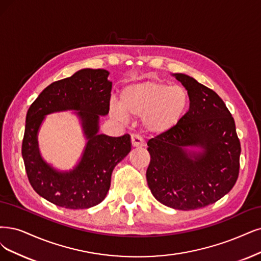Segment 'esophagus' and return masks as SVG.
Segmentation results:
<instances>
[{
  "label": "esophagus",
  "instance_id": "1",
  "mask_svg": "<svg viewBox=\"0 0 261 261\" xmlns=\"http://www.w3.org/2000/svg\"><path fill=\"white\" fill-rule=\"evenodd\" d=\"M131 144H132V147H142L144 145V142L139 136H137V134H132Z\"/></svg>",
  "mask_w": 261,
  "mask_h": 261
}]
</instances>
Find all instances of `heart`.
<instances>
[{
  "label": "heart",
  "mask_w": 261,
  "mask_h": 261,
  "mask_svg": "<svg viewBox=\"0 0 261 261\" xmlns=\"http://www.w3.org/2000/svg\"><path fill=\"white\" fill-rule=\"evenodd\" d=\"M189 95L180 86L157 81H143L125 86L119 105L113 104L116 119L142 117L143 128L152 136H162L175 129L188 109Z\"/></svg>",
  "instance_id": "1"
}]
</instances>
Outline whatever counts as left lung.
<instances>
[{
    "label": "left lung",
    "instance_id": "8db88e82",
    "mask_svg": "<svg viewBox=\"0 0 261 261\" xmlns=\"http://www.w3.org/2000/svg\"><path fill=\"white\" fill-rule=\"evenodd\" d=\"M173 76L188 92L189 110L175 129L147 142L146 179L160 203L197 210L215 203L232 189L239 176L241 144L234 119L220 96L188 75Z\"/></svg>",
    "mask_w": 261,
    "mask_h": 261
}]
</instances>
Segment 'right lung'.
<instances>
[{"label":"right lung","mask_w":261,"mask_h":261,"mask_svg":"<svg viewBox=\"0 0 261 261\" xmlns=\"http://www.w3.org/2000/svg\"><path fill=\"white\" fill-rule=\"evenodd\" d=\"M106 70L84 69L54 82L28 110L22 158L33 189L51 203L71 210L88 208L104 200L114 168L131 150L129 134L112 138L99 134L100 116L110 111L112 82ZM77 110L89 142L72 171L60 172L45 163L38 149L37 133L48 113Z\"/></svg>","instance_id":"obj_1"}]
</instances>
